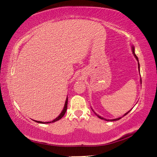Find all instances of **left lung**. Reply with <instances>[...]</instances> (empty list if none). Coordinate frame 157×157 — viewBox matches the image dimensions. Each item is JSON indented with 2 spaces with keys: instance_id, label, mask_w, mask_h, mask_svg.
I'll use <instances>...</instances> for the list:
<instances>
[{
  "instance_id": "obj_1",
  "label": "left lung",
  "mask_w": 157,
  "mask_h": 157,
  "mask_svg": "<svg viewBox=\"0 0 157 157\" xmlns=\"http://www.w3.org/2000/svg\"><path fill=\"white\" fill-rule=\"evenodd\" d=\"M132 52H133V54H134V56H135V58L136 59V60H137V61H138V56L136 55V54H135V52H134V46H132ZM138 69H139V71H140V64H139V62H138ZM140 82H141V84H142V79H140ZM132 110V109H131ZM131 110H130V111H131ZM93 111V110H92ZM130 111H129L128 112H127L126 113H125V115H123V116H125V115H126L127 114H128V113ZM96 115V113H94ZM97 115L98 117L100 118V119H104V120H106V121H117V120H119L120 119H121V117H119V118H117V119H105V118H103V117H101V116H99V115Z\"/></svg>"
}]
</instances>
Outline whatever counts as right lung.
<instances>
[{
    "label": "right lung",
    "mask_w": 157,
    "mask_h": 157,
    "mask_svg": "<svg viewBox=\"0 0 157 157\" xmlns=\"http://www.w3.org/2000/svg\"><path fill=\"white\" fill-rule=\"evenodd\" d=\"M67 102H68V98L67 97L66 101H65V105H64V108H63L62 112L61 113V114H60L55 119L53 120V121H50V122H42V121H34L37 122V123H51L55 122L56 121H59V120L61 119L64 116V115L65 114V112L67 111Z\"/></svg>",
    "instance_id": "right-lung-1"
}]
</instances>
